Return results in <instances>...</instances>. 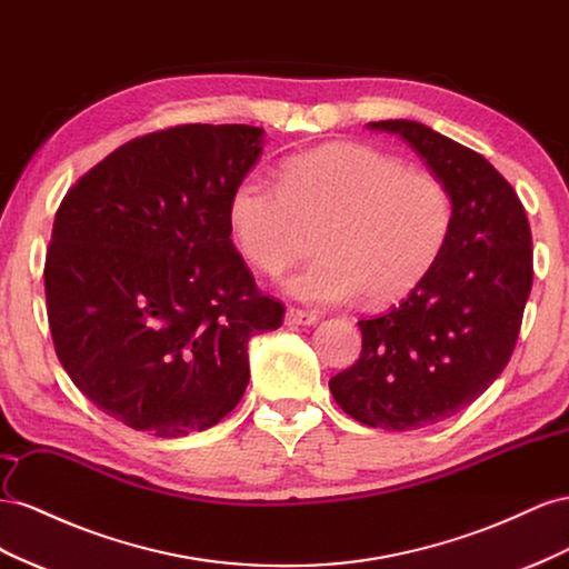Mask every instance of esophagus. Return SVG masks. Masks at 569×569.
Returning <instances> with one entry per match:
<instances>
[{"label":"esophagus","mask_w":569,"mask_h":569,"mask_svg":"<svg viewBox=\"0 0 569 569\" xmlns=\"http://www.w3.org/2000/svg\"><path fill=\"white\" fill-rule=\"evenodd\" d=\"M317 319L319 317L315 312L300 310V307H288V310H286L288 327H312V323H317Z\"/></svg>","instance_id":"obj_1"}]
</instances>
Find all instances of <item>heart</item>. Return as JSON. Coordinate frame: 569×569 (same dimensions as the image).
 Masks as SVG:
<instances>
[{
    "label": "heart",
    "instance_id": "heart-1",
    "mask_svg": "<svg viewBox=\"0 0 569 569\" xmlns=\"http://www.w3.org/2000/svg\"><path fill=\"white\" fill-rule=\"evenodd\" d=\"M240 254L281 276L317 233L319 257L288 281L315 305L405 298L441 254L452 198L429 171L360 142H331L286 159L281 186L250 176L231 194Z\"/></svg>",
    "mask_w": 569,
    "mask_h": 569
}]
</instances>
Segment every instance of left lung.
<instances>
[{
  "instance_id": "obj_1",
  "label": "left lung",
  "mask_w": 569,
  "mask_h": 569,
  "mask_svg": "<svg viewBox=\"0 0 569 569\" xmlns=\"http://www.w3.org/2000/svg\"><path fill=\"white\" fill-rule=\"evenodd\" d=\"M367 126L412 144L448 188L452 223L412 293L357 321L360 360L329 388L367 427L425 429L475 402L510 362L531 290V231L517 192L479 152L408 119Z\"/></svg>"
}]
</instances>
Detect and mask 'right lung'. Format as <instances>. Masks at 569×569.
<instances>
[{
    "instance_id": "add662e5",
    "label": "right lung",
    "mask_w": 569,
    "mask_h": 569,
    "mask_svg": "<svg viewBox=\"0 0 569 569\" xmlns=\"http://www.w3.org/2000/svg\"><path fill=\"white\" fill-rule=\"evenodd\" d=\"M254 126L186 123L121 144L61 200L44 262L54 350L78 391L159 438L214 427L250 381L248 343L283 323L233 248L229 204Z\"/></svg>"
}]
</instances>
